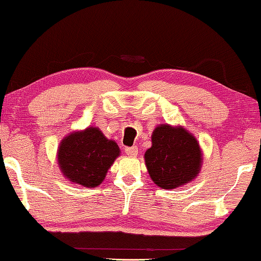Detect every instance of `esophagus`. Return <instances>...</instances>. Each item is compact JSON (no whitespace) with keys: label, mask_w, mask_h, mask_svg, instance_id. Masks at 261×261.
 <instances>
[{"label":"esophagus","mask_w":261,"mask_h":261,"mask_svg":"<svg viewBox=\"0 0 261 261\" xmlns=\"http://www.w3.org/2000/svg\"><path fill=\"white\" fill-rule=\"evenodd\" d=\"M124 153L129 156H135L138 155V147L137 146H132V147H126L124 148Z\"/></svg>","instance_id":"esophagus-1"}]
</instances>
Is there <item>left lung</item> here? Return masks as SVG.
Listing matches in <instances>:
<instances>
[{
	"mask_svg": "<svg viewBox=\"0 0 261 261\" xmlns=\"http://www.w3.org/2000/svg\"><path fill=\"white\" fill-rule=\"evenodd\" d=\"M145 163L159 188L174 189L195 179L201 169L202 153L197 140L184 128L162 124L153 132Z\"/></svg>",
	"mask_w": 261,
	"mask_h": 261,
	"instance_id": "obj_1",
	"label": "left lung"
}]
</instances>
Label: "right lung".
<instances>
[{
    "mask_svg": "<svg viewBox=\"0 0 261 261\" xmlns=\"http://www.w3.org/2000/svg\"><path fill=\"white\" fill-rule=\"evenodd\" d=\"M120 154L115 141L108 140L98 128L89 127L66 137L58 149L64 176L83 187H97Z\"/></svg>",
    "mask_w": 261,
    "mask_h": 261,
    "instance_id": "add662e5",
    "label": "right lung"
}]
</instances>
